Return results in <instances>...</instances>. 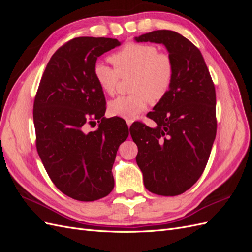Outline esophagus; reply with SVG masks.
<instances>
[{"label":"esophagus","instance_id":"esophagus-1","mask_svg":"<svg viewBox=\"0 0 252 252\" xmlns=\"http://www.w3.org/2000/svg\"><path fill=\"white\" fill-rule=\"evenodd\" d=\"M126 123H127L128 127H130L132 125V123H133V120L132 119H127L126 120Z\"/></svg>","mask_w":252,"mask_h":252}]
</instances>
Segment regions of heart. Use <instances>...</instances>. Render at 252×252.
<instances>
[{
    "instance_id": "obj_1",
    "label": "heart",
    "mask_w": 252,
    "mask_h": 252,
    "mask_svg": "<svg viewBox=\"0 0 252 252\" xmlns=\"http://www.w3.org/2000/svg\"><path fill=\"white\" fill-rule=\"evenodd\" d=\"M109 61L114 68L96 63L94 70L96 83L106 94L116 93L120 78L132 75L130 90L133 94L118 96L109 103L113 116L134 119L146 109L148 101L158 102L169 91L174 75L173 61L155 45L128 43L112 53Z\"/></svg>"
}]
</instances>
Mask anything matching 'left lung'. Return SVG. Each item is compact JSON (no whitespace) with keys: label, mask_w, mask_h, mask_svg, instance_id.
<instances>
[{"label":"left lung","mask_w":252,"mask_h":252,"mask_svg":"<svg viewBox=\"0 0 252 252\" xmlns=\"http://www.w3.org/2000/svg\"><path fill=\"white\" fill-rule=\"evenodd\" d=\"M134 41L163 44L174 64L169 91L147 114L157 126L135 123L130 134L140 147L135 161L146 189L178 195L200 179L207 165L217 134L215 85L201 51L180 33L155 30Z\"/></svg>","instance_id":"8db88e82"}]
</instances>
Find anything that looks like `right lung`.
<instances>
[{
    "label": "right lung",
    "instance_id": "add662e5",
    "mask_svg": "<svg viewBox=\"0 0 252 252\" xmlns=\"http://www.w3.org/2000/svg\"><path fill=\"white\" fill-rule=\"evenodd\" d=\"M120 45L110 37L67 42L49 60L34 98L37 154L53 184L78 201L111 192L117 151L129 134L123 120L104 119L105 96L94 72L97 58ZM94 119L99 128L86 133Z\"/></svg>",
    "mask_w": 252,
    "mask_h": 252
}]
</instances>
